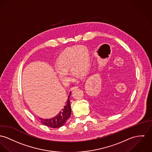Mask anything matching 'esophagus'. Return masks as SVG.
<instances>
[{"label":"esophagus","instance_id":"1","mask_svg":"<svg viewBox=\"0 0 152 152\" xmlns=\"http://www.w3.org/2000/svg\"><path fill=\"white\" fill-rule=\"evenodd\" d=\"M78 87H79V86H75L71 87V88H70V90H71V91H72V90H74L76 89V88H78Z\"/></svg>","mask_w":152,"mask_h":152}]
</instances>
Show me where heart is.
Here are the masks:
<instances>
[{
    "instance_id": "obj_1",
    "label": "heart",
    "mask_w": 152,
    "mask_h": 152,
    "mask_svg": "<svg viewBox=\"0 0 152 152\" xmlns=\"http://www.w3.org/2000/svg\"><path fill=\"white\" fill-rule=\"evenodd\" d=\"M89 64V54L86 48L75 46L66 50L57 61L56 72L59 79L66 83L69 82L70 70L75 76L84 75Z\"/></svg>"
}]
</instances>
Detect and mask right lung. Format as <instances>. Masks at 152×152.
Wrapping results in <instances>:
<instances>
[{
	"mask_svg": "<svg viewBox=\"0 0 152 152\" xmlns=\"http://www.w3.org/2000/svg\"><path fill=\"white\" fill-rule=\"evenodd\" d=\"M70 94L71 92H70L68 95V99L65 102V106L56 117L50 119H44L42 118H40L42 124L48 127L53 129L61 127L65 124L66 121L69 118L72 112L69 99Z\"/></svg>",
	"mask_w": 152,
	"mask_h": 152,
	"instance_id": "add662e5",
	"label": "right lung"
}]
</instances>
